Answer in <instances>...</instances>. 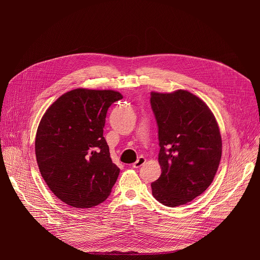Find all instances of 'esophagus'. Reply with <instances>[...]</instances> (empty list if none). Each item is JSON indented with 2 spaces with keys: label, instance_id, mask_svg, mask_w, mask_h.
I'll list each match as a JSON object with an SVG mask.
<instances>
[{
  "label": "esophagus",
  "instance_id": "obj_1",
  "mask_svg": "<svg viewBox=\"0 0 260 260\" xmlns=\"http://www.w3.org/2000/svg\"><path fill=\"white\" fill-rule=\"evenodd\" d=\"M145 161H146L145 157H143V156H140V157L137 159V161L133 164V168H135V169H138V168H140L141 166H143V165L145 164Z\"/></svg>",
  "mask_w": 260,
  "mask_h": 260
}]
</instances>
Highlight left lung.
Instances as JSON below:
<instances>
[{
	"label": "left lung",
	"mask_w": 260,
	"mask_h": 260,
	"mask_svg": "<svg viewBox=\"0 0 260 260\" xmlns=\"http://www.w3.org/2000/svg\"><path fill=\"white\" fill-rule=\"evenodd\" d=\"M158 126L160 177L152 196L167 207H177L201 196L213 182L222 153L220 131L209 107L187 90L151 92Z\"/></svg>",
	"instance_id": "obj_1"
}]
</instances>
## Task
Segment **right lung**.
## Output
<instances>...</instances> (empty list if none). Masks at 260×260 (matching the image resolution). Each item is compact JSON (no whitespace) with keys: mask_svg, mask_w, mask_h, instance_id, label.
Masks as SVG:
<instances>
[{"mask_svg":"<svg viewBox=\"0 0 260 260\" xmlns=\"http://www.w3.org/2000/svg\"><path fill=\"white\" fill-rule=\"evenodd\" d=\"M121 99L114 90L76 88L43 115L35 141L37 162L49 189L67 205L92 208L110 196L120 170L103 133L109 107Z\"/></svg>","mask_w":260,"mask_h":260,"instance_id":"1","label":"right lung"}]
</instances>
